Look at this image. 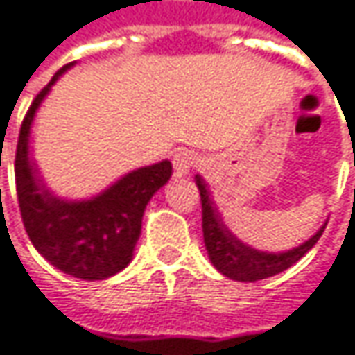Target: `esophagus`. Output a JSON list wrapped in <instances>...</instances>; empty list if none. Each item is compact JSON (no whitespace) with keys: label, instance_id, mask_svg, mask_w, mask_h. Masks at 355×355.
<instances>
[{"label":"esophagus","instance_id":"obj_1","mask_svg":"<svg viewBox=\"0 0 355 355\" xmlns=\"http://www.w3.org/2000/svg\"><path fill=\"white\" fill-rule=\"evenodd\" d=\"M196 164H198V155H196L193 151L180 150L173 153V173H175L178 178L187 175L189 169L193 168Z\"/></svg>","mask_w":355,"mask_h":355}]
</instances>
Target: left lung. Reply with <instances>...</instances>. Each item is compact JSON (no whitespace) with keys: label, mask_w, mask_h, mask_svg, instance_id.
Returning a JSON list of instances; mask_svg holds the SVG:
<instances>
[{"label":"left lung","mask_w":355,"mask_h":355,"mask_svg":"<svg viewBox=\"0 0 355 355\" xmlns=\"http://www.w3.org/2000/svg\"><path fill=\"white\" fill-rule=\"evenodd\" d=\"M196 186L200 189V198H202V230H204L207 256L216 266V270L230 279L257 282V279H266L275 274H282L284 270L292 268L297 259L306 256L326 230V223H324L308 241H304L302 245L292 248L288 252H277V254L259 252V250H254L252 245L243 243L227 230L218 207L209 198L207 184L202 180V175H196Z\"/></svg>","instance_id":"left-lung-1"}]
</instances>
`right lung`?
<instances>
[{"instance_id":"obj_1","label":"right lung","mask_w":355,"mask_h":355,"mask_svg":"<svg viewBox=\"0 0 355 355\" xmlns=\"http://www.w3.org/2000/svg\"><path fill=\"white\" fill-rule=\"evenodd\" d=\"M62 67L29 105L15 151V187L21 220L33 248L63 274L96 282L121 272L133 257L151 196L171 178L168 159L133 169L96 198L67 202L53 196L29 157V132Z\"/></svg>"}]
</instances>
